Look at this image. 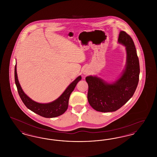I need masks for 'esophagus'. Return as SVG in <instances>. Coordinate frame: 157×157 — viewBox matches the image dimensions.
<instances>
[{
    "instance_id": "1",
    "label": "esophagus",
    "mask_w": 157,
    "mask_h": 157,
    "mask_svg": "<svg viewBox=\"0 0 157 157\" xmlns=\"http://www.w3.org/2000/svg\"><path fill=\"white\" fill-rule=\"evenodd\" d=\"M83 74H84L85 75H88V73L86 71H85V72H83Z\"/></svg>"
}]
</instances>
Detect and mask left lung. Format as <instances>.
<instances>
[{"mask_svg": "<svg viewBox=\"0 0 157 157\" xmlns=\"http://www.w3.org/2000/svg\"><path fill=\"white\" fill-rule=\"evenodd\" d=\"M118 42L127 51V64L120 78L109 83L97 76H88V100L90 105L99 112L116 111L125 104L134 94L139 82L140 63L134 43L124 31H121Z\"/></svg>", "mask_w": 157, "mask_h": 157, "instance_id": "1", "label": "left lung"}]
</instances>
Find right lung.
Here are the masks:
<instances>
[{
	"label": "right lung",
	"instance_id": "obj_1",
	"mask_svg": "<svg viewBox=\"0 0 157 157\" xmlns=\"http://www.w3.org/2000/svg\"><path fill=\"white\" fill-rule=\"evenodd\" d=\"M82 79L81 76H79L72 82L63 94L57 99L52 102L48 104H40L36 102L30 98L28 97L23 91L17 79L16 72V64L15 67V81L18 94L21 98L23 104L25 106L40 116L45 118H55L62 115L67 110L69 103V97L75 89L77 83Z\"/></svg>",
	"mask_w": 157,
	"mask_h": 157
}]
</instances>
